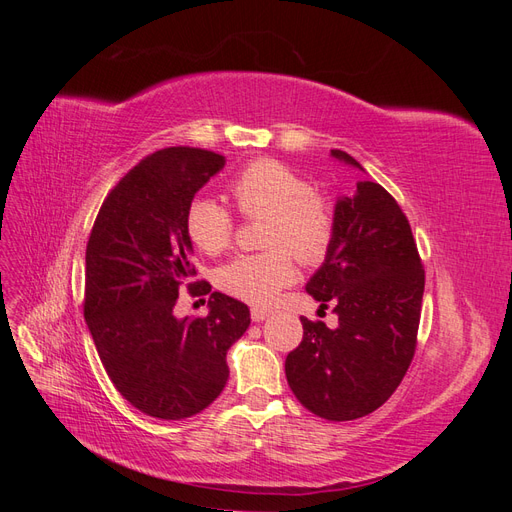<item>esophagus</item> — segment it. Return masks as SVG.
Returning a JSON list of instances; mask_svg holds the SVG:
<instances>
[{
    "instance_id": "obj_1",
    "label": "esophagus",
    "mask_w": 512,
    "mask_h": 512,
    "mask_svg": "<svg viewBox=\"0 0 512 512\" xmlns=\"http://www.w3.org/2000/svg\"><path fill=\"white\" fill-rule=\"evenodd\" d=\"M271 312L269 309H262V307H252V320L254 322H262L265 318H269Z\"/></svg>"
}]
</instances>
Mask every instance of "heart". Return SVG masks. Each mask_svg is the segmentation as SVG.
I'll return each instance as SVG.
<instances>
[{
    "mask_svg": "<svg viewBox=\"0 0 512 512\" xmlns=\"http://www.w3.org/2000/svg\"><path fill=\"white\" fill-rule=\"evenodd\" d=\"M230 194L243 215L267 218L265 245L271 250L226 262L218 269V286L245 303L267 305L297 280L291 251L303 265H318L329 254L335 235L333 209L299 173L269 158L247 164L232 179ZM185 230L196 250L215 256L230 245L235 222L218 200L200 196L185 213Z\"/></svg>",
    "mask_w": 512,
    "mask_h": 512,
    "instance_id": "b5f03b06",
    "label": "heart"
}]
</instances>
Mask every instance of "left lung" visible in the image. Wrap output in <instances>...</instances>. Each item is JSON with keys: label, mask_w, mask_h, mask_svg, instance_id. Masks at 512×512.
Instances as JSON below:
<instances>
[{"label": "left lung", "mask_w": 512, "mask_h": 512, "mask_svg": "<svg viewBox=\"0 0 512 512\" xmlns=\"http://www.w3.org/2000/svg\"><path fill=\"white\" fill-rule=\"evenodd\" d=\"M331 158L365 168L346 151ZM329 254L305 290L333 305L337 327L303 322V342L286 356V380L301 404L327 421H354L389 399L416 348L425 271L410 224L380 183L356 181L333 211Z\"/></svg>", "instance_id": "obj_1"}]
</instances>
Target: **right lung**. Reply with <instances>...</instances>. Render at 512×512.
Returning <instances> with one entry per match:
<instances>
[{
    "label": "right lung",
    "instance_id": "right-lung-1",
    "mask_svg": "<svg viewBox=\"0 0 512 512\" xmlns=\"http://www.w3.org/2000/svg\"><path fill=\"white\" fill-rule=\"evenodd\" d=\"M220 153L168 147L123 177L100 207L85 254V322L115 389L141 412L181 421L213 404L228 380L226 352L250 327V309L212 292L205 319H177L194 247L185 213L218 175Z\"/></svg>",
    "mask_w": 512,
    "mask_h": 512
}]
</instances>
